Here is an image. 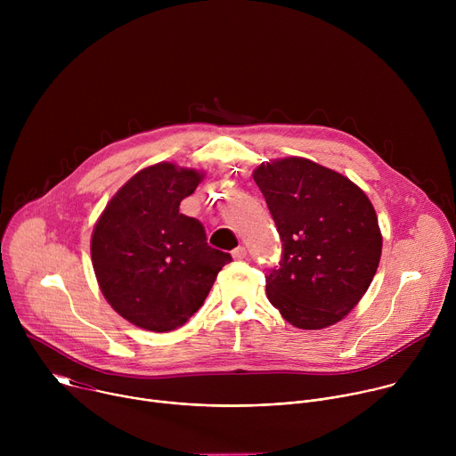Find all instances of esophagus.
Listing matches in <instances>:
<instances>
[{"label":"esophagus","mask_w":456,"mask_h":456,"mask_svg":"<svg viewBox=\"0 0 456 456\" xmlns=\"http://www.w3.org/2000/svg\"><path fill=\"white\" fill-rule=\"evenodd\" d=\"M232 257H234V259H245V257H247V248L241 247V245L236 247V248L232 250Z\"/></svg>","instance_id":"obj_1"}]
</instances>
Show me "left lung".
<instances>
[{"mask_svg":"<svg viewBox=\"0 0 456 456\" xmlns=\"http://www.w3.org/2000/svg\"><path fill=\"white\" fill-rule=\"evenodd\" d=\"M283 241L267 276V297L303 330L339 322L366 294L382 252L379 220L364 191L303 157L259 164L252 173Z\"/></svg>","mask_w":456,"mask_h":456,"instance_id":"obj_1","label":"left lung"}]
</instances>
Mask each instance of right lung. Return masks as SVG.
<instances>
[{"label":"right lung","instance_id":"add662e5","mask_svg":"<svg viewBox=\"0 0 456 456\" xmlns=\"http://www.w3.org/2000/svg\"><path fill=\"white\" fill-rule=\"evenodd\" d=\"M204 171L159 162L129 178L92 232V265L111 308L150 332H171L197 312L231 254L178 211Z\"/></svg>","mask_w":456,"mask_h":456}]
</instances>
